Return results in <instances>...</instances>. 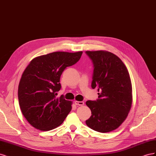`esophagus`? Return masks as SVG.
<instances>
[{
	"mask_svg": "<svg viewBox=\"0 0 156 156\" xmlns=\"http://www.w3.org/2000/svg\"><path fill=\"white\" fill-rule=\"evenodd\" d=\"M75 104L77 105V106H82L84 105V102L83 101H74Z\"/></svg>",
	"mask_w": 156,
	"mask_h": 156,
	"instance_id": "esophagus-1",
	"label": "esophagus"
}]
</instances>
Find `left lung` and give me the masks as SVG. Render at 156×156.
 <instances>
[{
    "label": "left lung",
    "mask_w": 156,
    "mask_h": 156,
    "mask_svg": "<svg viewBox=\"0 0 156 156\" xmlns=\"http://www.w3.org/2000/svg\"><path fill=\"white\" fill-rule=\"evenodd\" d=\"M86 53L94 64L92 88L100 92L96 101L86 102L92 112L86 124L96 131L110 132L123 123L131 109L129 73L122 60L109 51H87Z\"/></svg>",
    "instance_id": "obj_1"
}]
</instances>
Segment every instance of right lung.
<instances>
[{"mask_svg": "<svg viewBox=\"0 0 156 156\" xmlns=\"http://www.w3.org/2000/svg\"><path fill=\"white\" fill-rule=\"evenodd\" d=\"M83 52L57 51L33 58L23 72L18 87L19 104L29 123L40 131L62 124L72 110V101L56 98L64 70L75 64Z\"/></svg>", "mask_w": 156, "mask_h": 156, "instance_id": "1", "label": "right lung"}]
</instances>
